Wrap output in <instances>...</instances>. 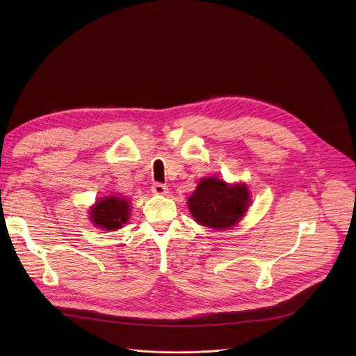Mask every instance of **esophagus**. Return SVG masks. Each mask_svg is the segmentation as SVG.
<instances>
[{"label":"esophagus","mask_w":356,"mask_h":356,"mask_svg":"<svg viewBox=\"0 0 356 356\" xmlns=\"http://www.w3.org/2000/svg\"><path fill=\"white\" fill-rule=\"evenodd\" d=\"M152 193L156 195H163L168 193V187L166 184H162V183H154L152 184Z\"/></svg>","instance_id":"obj_1"}]
</instances>
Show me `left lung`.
Listing matches in <instances>:
<instances>
[{
	"instance_id": "1",
	"label": "left lung",
	"mask_w": 356,
	"mask_h": 356,
	"mask_svg": "<svg viewBox=\"0 0 356 356\" xmlns=\"http://www.w3.org/2000/svg\"><path fill=\"white\" fill-rule=\"evenodd\" d=\"M195 222L213 229H229L248 211L250 194L246 184H228L217 177L201 179L187 200Z\"/></svg>"
}]
</instances>
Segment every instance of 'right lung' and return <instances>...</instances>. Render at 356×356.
Returning <instances> with one entry per match:
<instances>
[{
  "instance_id": "right-lung-1",
  "label": "right lung",
  "mask_w": 356,
  "mask_h": 356,
  "mask_svg": "<svg viewBox=\"0 0 356 356\" xmlns=\"http://www.w3.org/2000/svg\"><path fill=\"white\" fill-rule=\"evenodd\" d=\"M129 201L124 197H103L90 209V220L101 229L115 231L128 222L131 211Z\"/></svg>"
}]
</instances>
